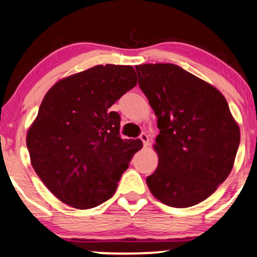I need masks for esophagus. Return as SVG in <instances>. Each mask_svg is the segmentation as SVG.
Returning a JSON list of instances; mask_svg holds the SVG:
<instances>
[{"mask_svg": "<svg viewBox=\"0 0 257 257\" xmlns=\"http://www.w3.org/2000/svg\"><path fill=\"white\" fill-rule=\"evenodd\" d=\"M140 139H141V141L144 142V146H148V144H150V137H148L147 134H141L140 135Z\"/></svg>", "mask_w": 257, "mask_h": 257, "instance_id": "1", "label": "esophagus"}]
</instances>
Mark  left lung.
I'll return each instance as SVG.
<instances>
[{
    "label": "left lung",
    "mask_w": 257,
    "mask_h": 257,
    "mask_svg": "<svg viewBox=\"0 0 257 257\" xmlns=\"http://www.w3.org/2000/svg\"><path fill=\"white\" fill-rule=\"evenodd\" d=\"M140 89L157 116L158 167L146 182L153 197L188 208L227 178L240 128L218 89L174 64L136 65Z\"/></svg>",
    "instance_id": "left-lung-1"
}]
</instances>
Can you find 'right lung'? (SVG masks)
Listing matches in <instances>:
<instances>
[{"label":"right lung","mask_w":257,"mask_h":257,"mask_svg":"<svg viewBox=\"0 0 257 257\" xmlns=\"http://www.w3.org/2000/svg\"><path fill=\"white\" fill-rule=\"evenodd\" d=\"M137 84L131 65H96L58 81L27 134L31 163L59 200L89 209L113 195L141 140H122L110 109Z\"/></svg>","instance_id":"add662e5"}]
</instances>
